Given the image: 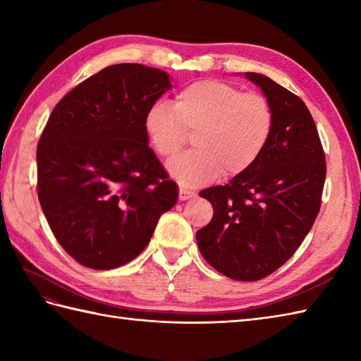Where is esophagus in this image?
Listing matches in <instances>:
<instances>
[{"instance_id": "1", "label": "esophagus", "mask_w": 361, "mask_h": 361, "mask_svg": "<svg viewBox=\"0 0 361 361\" xmlns=\"http://www.w3.org/2000/svg\"><path fill=\"white\" fill-rule=\"evenodd\" d=\"M194 195H195V192H192V190L186 189V188H180V190H178L180 200H189V198H192Z\"/></svg>"}]
</instances>
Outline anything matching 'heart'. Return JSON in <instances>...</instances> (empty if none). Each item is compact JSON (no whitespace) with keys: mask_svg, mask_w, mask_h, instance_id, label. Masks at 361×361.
Here are the masks:
<instances>
[{"mask_svg":"<svg viewBox=\"0 0 361 361\" xmlns=\"http://www.w3.org/2000/svg\"><path fill=\"white\" fill-rule=\"evenodd\" d=\"M271 104L264 94L242 93L231 83L198 80L181 88L173 105L153 104L144 128L157 155L171 158L194 133L195 150L169 161L183 186H200L225 173L239 175L262 155L273 132Z\"/></svg>","mask_w":361,"mask_h":361,"instance_id":"1","label":"heart"}]
</instances>
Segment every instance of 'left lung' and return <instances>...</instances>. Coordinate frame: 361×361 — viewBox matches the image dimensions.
Masks as SVG:
<instances>
[{
    "label": "left lung",
    "mask_w": 361,
    "mask_h": 361,
    "mask_svg": "<svg viewBox=\"0 0 361 361\" xmlns=\"http://www.w3.org/2000/svg\"><path fill=\"white\" fill-rule=\"evenodd\" d=\"M271 104L262 155L225 186L203 189L214 216L197 231L202 256L235 281H259L295 255L315 221L326 180L319 135L301 97L267 75L247 73Z\"/></svg>",
    "instance_id": "1"
}]
</instances>
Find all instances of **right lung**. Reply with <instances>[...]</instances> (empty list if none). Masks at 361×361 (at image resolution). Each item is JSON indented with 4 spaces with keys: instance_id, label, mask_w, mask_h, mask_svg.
I'll list each match as a JSON object with an SVG mask.
<instances>
[{
    "instance_id": "1",
    "label": "right lung",
    "mask_w": 361,
    "mask_h": 361,
    "mask_svg": "<svg viewBox=\"0 0 361 361\" xmlns=\"http://www.w3.org/2000/svg\"><path fill=\"white\" fill-rule=\"evenodd\" d=\"M171 88L141 63L104 68L60 101L37 145V194L57 242L93 270L147 247L178 189L149 147L145 113Z\"/></svg>"
}]
</instances>
